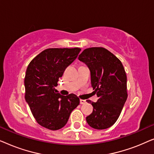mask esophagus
Listing matches in <instances>:
<instances>
[{
  "instance_id": "34e87169",
  "label": "esophagus",
  "mask_w": 154,
  "mask_h": 154,
  "mask_svg": "<svg viewBox=\"0 0 154 154\" xmlns=\"http://www.w3.org/2000/svg\"><path fill=\"white\" fill-rule=\"evenodd\" d=\"M80 103H81V104H84L86 103V101L84 100H80Z\"/></svg>"
}]
</instances>
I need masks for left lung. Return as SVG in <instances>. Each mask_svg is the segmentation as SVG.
<instances>
[{
  "instance_id": "obj_1",
  "label": "left lung",
  "mask_w": 154,
  "mask_h": 154,
  "mask_svg": "<svg viewBox=\"0 0 154 154\" xmlns=\"http://www.w3.org/2000/svg\"><path fill=\"white\" fill-rule=\"evenodd\" d=\"M79 60L90 71L91 84L99 97L97 102L87 100L93 111L86 117L88 125L104 130L114 124L127 100V76L121 61L104 48L84 50Z\"/></svg>"
}]
</instances>
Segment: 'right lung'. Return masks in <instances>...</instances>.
Instances as JSON below:
<instances>
[{"label": "right lung", "mask_w": 154, "mask_h": 154, "mask_svg": "<svg viewBox=\"0 0 154 154\" xmlns=\"http://www.w3.org/2000/svg\"><path fill=\"white\" fill-rule=\"evenodd\" d=\"M81 49L49 48L31 60L24 79L25 100L37 123L51 130L66 125L73 109L80 104L74 94L56 93L55 87L64 70Z\"/></svg>", "instance_id": "add662e5"}]
</instances>
